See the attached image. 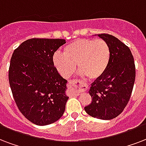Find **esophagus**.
Listing matches in <instances>:
<instances>
[{
    "mask_svg": "<svg viewBox=\"0 0 146 146\" xmlns=\"http://www.w3.org/2000/svg\"><path fill=\"white\" fill-rule=\"evenodd\" d=\"M70 84L77 88L78 93H82V92H84L86 90V86L84 85L83 83H82V81H80V80H77V79L72 80L70 81Z\"/></svg>",
    "mask_w": 146,
    "mask_h": 146,
    "instance_id": "esophagus-1",
    "label": "esophagus"
}]
</instances>
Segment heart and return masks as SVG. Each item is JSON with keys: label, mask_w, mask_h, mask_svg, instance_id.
I'll list each match as a JSON object with an SVG mask.
<instances>
[{"label": "heart", "mask_w": 146, "mask_h": 146, "mask_svg": "<svg viewBox=\"0 0 146 146\" xmlns=\"http://www.w3.org/2000/svg\"><path fill=\"white\" fill-rule=\"evenodd\" d=\"M111 50L103 39H80L63 48V53L53 56L56 68L63 77L73 75L76 66L82 75L91 80L100 77L110 65Z\"/></svg>", "instance_id": "obj_1"}]
</instances>
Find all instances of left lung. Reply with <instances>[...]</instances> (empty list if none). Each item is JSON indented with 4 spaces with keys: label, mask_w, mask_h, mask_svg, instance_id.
I'll list each match as a JSON object with an SVG mask.
<instances>
[{
    "label": "left lung",
    "mask_w": 146,
    "mask_h": 146,
    "mask_svg": "<svg viewBox=\"0 0 146 146\" xmlns=\"http://www.w3.org/2000/svg\"><path fill=\"white\" fill-rule=\"evenodd\" d=\"M111 50L110 65L89 90L92 103L84 108L92 117L110 120L122 113L129 101L135 79L134 58L130 49L108 33L98 34Z\"/></svg>",
    "instance_id": "left-lung-1"
}]
</instances>
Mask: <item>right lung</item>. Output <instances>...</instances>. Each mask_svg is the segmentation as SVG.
Returning <instances> with one entry per match:
<instances>
[{"label":"right lung","instance_id":"right-lung-1","mask_svg":"<svg viewBox=\"0 0 146 146\" xmlns=\"http://www.w3.org/2000/svg\"><path fill=\"white\" fill-rule=\"evenodd\" d=\"M64 43V39H29L11 56L8 78L14 101L21 113L36 125L53 123L65 111L67 81L53 60Z\"/></svg>","mask_w":146,"mask_h":146}]
</instances>
